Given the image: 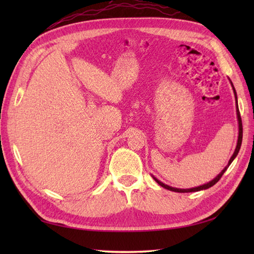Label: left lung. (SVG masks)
<instances>
[{"mask_svg": "<svg viewBox=\"0 0 254 254\" xmlns=\"http://www.w3.org/2000/svg\"><path fill=\"white\" fill-rule=\"evenodd\" d=\"M231 85H233V83H231ZM233 88H234V91H235V96H236V99H237V95H236V90H235V87H234V85H233ZM237 107H238V105H237ZM237 117H238V122H239V136H238V143H237V147H236V149H235V153H234V155L231 156V158L229 159V161H228V165H227V167H225V169L220 172V174L215 178V179H213L212 181L210 182H208V183H206V185H203V186H199V187H197V188H193V189H176V188H171V187H169V186H167V185H165V183H163V182H160L159 180H157L156 179V178H154L155 179V181L158 183L159 186H161L163 188H165V189H168V190H170V191H175V192H180V193H186V192H195V191H201V190H205V189H208V188H210V187H213L215 183H217L218 181H219V179L220 178L223 177V175H224V172L227 170V168L229 167V165L233 163V160L236 158V156L238 155V153H239V149H240V146H241V142H242V121H241V117H240V112H239V110L237 109Z\"/></svg>", "mask_w": 254, "mask_h": 254, "instance_id": "1", "label": "left lung"}]
</instances>
